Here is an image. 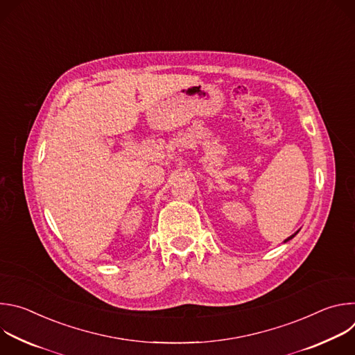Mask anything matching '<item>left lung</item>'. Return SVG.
Here are the masks:
<instances>
[{
    "mask_svg": "<svg viewBox=\"0 0 355 355\" xmlns=\"http://www.w3.org/2000/svg\"><path fill=\"white\" fill-rule=\"evenodd\" d=\"M297 232H299V230H297ZM297 232H296V233H293V234H292V236H289V237H288V239H286V240H285V243H286V241H288V240H291V239H293V237H295V236H296V234H297Z\"/></svg>",
    "mask_w": 355,
    "mask_h": 355,
    "instance_id": "8db88e82",
    "label": "left lung"
}]
</instances>
